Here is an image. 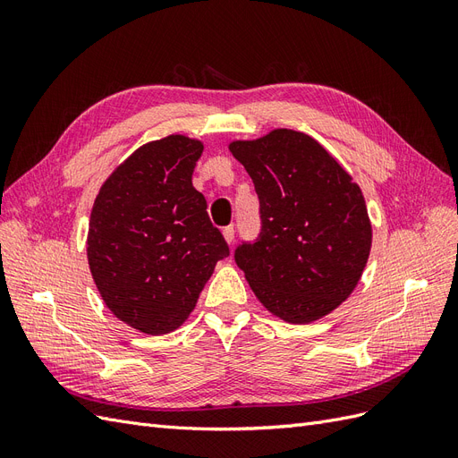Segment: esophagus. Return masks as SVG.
<instances>
[{
    "mask_svg": "<svg viewBox=\"0 0 458 458\" xmlns=\"http://www.w3.org/2000/svg\"><path fill=\"white\" fill-rule=\"evenodd\" d=\"M224 237H225V241L229 244H233L234 242V227H225L224 229Z\"/></svg>",
    "mask_w": 458,
    "mask_h": 458,
    "instance_id": "obj_1",
    "label": "esophagus"
}]
</instances>
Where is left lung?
Here are the masks:
<instances>
[{"instance_id":"1","label":"left lung","mask_w":458,"mask_h":458,"mask_svg":"<svg viewBox=\"0 0 458 458\" xmlns=\"http://www.w3.org/2000/svg\"><path fill=\"white\" fill-rule=\"evenodd\" d=\"M229 148L259 199V234L234 248L254 294L288 323H311L336 310L370 252L361 189L301 131L275 130Z\"/></svg>"}]
</instances>
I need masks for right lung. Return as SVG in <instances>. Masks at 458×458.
<instances>
[{
	"mask_svg": "<svg viewBox=\"0 0 458 458\" xmlns=\"http://www.w3.org/2000/svg\"><path fill=\"white\" fill-rule=\"evenodd\" d=\"M202 143L168 135L137 148L95 199L88 259L120 321L165 335L195 310L216 263L229 256L206 199L192 187Z\"/></svg>",
	"mask_w": 458,
	"mask_h": 458,
	"instance_id": "obj_1",
	"label": "right lung"
}]
</instances>
